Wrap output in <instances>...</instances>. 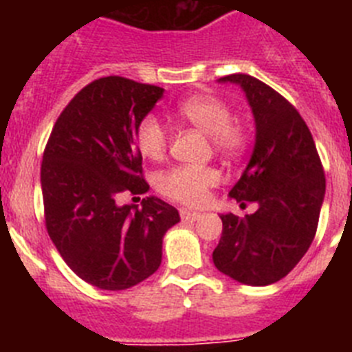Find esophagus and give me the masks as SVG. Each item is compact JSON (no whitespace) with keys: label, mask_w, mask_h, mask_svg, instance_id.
<instances>
[{"label":"esophagus","mask_w":352,"mask_h":352,"mask_svg":"<svg viewBox=\"0 0 352 352\" xmlns=\"http://www.w3.org/2000/svg\"><path fill=\"white\" fill-rule=\"evenodd\" d=\"M179 214H182V219L185 220V222H195V220H199L203 214L201 213H195V211H188V210H182L179 211Z\"/></svg>","instance_id":"1"}]
</instances>
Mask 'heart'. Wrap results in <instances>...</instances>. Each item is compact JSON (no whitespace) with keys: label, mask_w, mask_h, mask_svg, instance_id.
Here are the masks:
<instances>
[{"label":"heart","mask_w":352,"mask_h":352,"mask_svg":"<svg viewBox=\"0 0 352 352\" xmlns=\"http://www.w3.org/2000/svg\"><path fill=\"white\" fill-rule=\"evenodd\" d=\"M178 116L206 133L214 151L236 157L247 148L248 129L243 121L231 118V107L213 95L186 98L178 105ZM135 144L142 157L160 160L167 149V132L155 116H146L135 132ZM219 183V173L211 167L176 166L162 173L157 179L158 190L166 197L186 206H199L208 197V190Z\"/></svg>","instance_id":"1"}]
</instances>
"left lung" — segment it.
Returning <instances> with one entry per match:
<instances>
[{"label":"left lung","mask_w":352,"mask_h":352,"mask_svg":"<svg viewBox=\"0 0 352 352\" xmlns=\"http://www.w3.org/2000/svg\"><path fill=\"white\" fill-rule=\"evenodd\" d=\"M219 82L243 89L256 121L254 151L229 197L259 208L245 219L220 214L222 238L213 263L241 284H275L300 263L316 236L326 192L321 158L307 123L280 93L247 74Z\"/></svg>","instance_id":"8db88e82"}]
</instances>
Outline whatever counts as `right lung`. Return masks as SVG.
<instances>
[{
	"mask_svg": "<svg viewBox=\"0 0 352 352\" xmlns=\"http://www.w3.org/2000/svg\"><path fill=\"white\" fill-rule=\"evenodd\" d=\"M164 88L109 76L89 82L63 109L43 151L45 226L52 243L84 282L123 291L153 275L162 241L179 222L162 199L118 206L123 192L144 194L138 126Z\"/></svg>",
	"mask_w": 352,
	"mask_h": 352,
	"instance_id": "right-lung-1",
	"label": "right lung"
}]
</instances>
